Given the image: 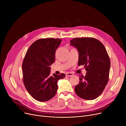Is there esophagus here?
<instances>
[{"mask_svg": "<svg viewBox=\"0 0 126 126\" xmlns=\"http://www.w3.org/2000/svg\"><path fill=\"white\" fill-rule=\"evenodd\" d=\"M73 75H74V74L73 73H67L66 74V77H72Z\"/></svg>", "mask_w": 126, "mask_h": 126, "instance_id": "34e87169", "label": "esophagus"}]
</instances>
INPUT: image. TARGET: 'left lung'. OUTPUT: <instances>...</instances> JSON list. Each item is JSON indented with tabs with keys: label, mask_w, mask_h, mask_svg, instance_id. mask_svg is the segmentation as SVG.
Returning <instances> with one entry per match:
<instances>
[{
	"label": "left lung",
	"mask_w": 126,
	"mask_h": 126,
	"mask_svg": "<svg viewBox=\"0 0 126 126\" xmlns=\"http://www.w3.org/2000/svg\"><path fill=\"white\" fill-rule=\"evenodd\" d=\"M70 45L79 52L78 65H84L86 74L79 76L75 87L76 94L85 100L96 99L105 89L109 80L110 60L102 43L92 37L74 38Z\"/></svg>",
	"instance_id": "left-lung-1"
}]
</instances>
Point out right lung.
I'll list each match as a JSON object with an SVG mask.
<instances>
[{"label":"right lung","mask_w":126,"mask_h":126,"mask_svg":"<svg viewBox=\"0 0 126 126\" xmlns=\"http://www.w3.org/2000/svg\"><path fill=\"white\" fill-rule=\"evenodd\" d=\"M60 39H39L27 50L22 65L23 82L29 94L37 101L51 99L57 93L58 81L65 75L50 76V66L55 61L57 49L61 43Z\"/></svg>","instance_id":"add662e5"}]
</instances>
